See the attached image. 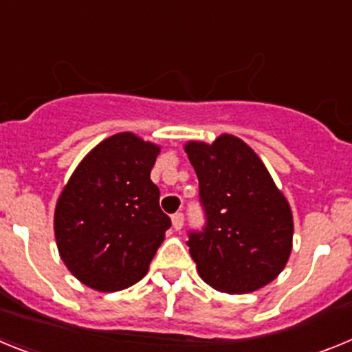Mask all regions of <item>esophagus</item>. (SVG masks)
Segmentation results:
<instances>
[{
  "mask_svg": "<svg viewBox=\"0 0 352 352\" xmlns=\"http://www.w3.org/2000/svg\"><path fill=\"white\" fill-rule=\"evenodd\" d=\"M183 222H185V217H183V213H174L173 214V227L176 229V231H179V229H182Z\"/></svg>",
  "mask_w": 352,
  "mask_h": 352,
  "instance_id": "1",
  "label": "esophagus"
}]
</instances>
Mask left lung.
Listing matches in <instances>:
<instances>
[{
    "instance_id": "left-lung-1",
    "label": "left lung",
    "mask_w": 352,
    "mask_h": 352,
    "mask_svg": "<svg viewBox=\"0 0 352 352\" xmlns=\"http://www.w3.org/2000/svg\"><path fill=\"white\" fill-rule=\"evenodd\" d=\"M206 211L203 232H192L199 276L227 294H247L280 275L292 250V211L257 153L222 133L211 144L188 141Z\"/></svg>"
}]
</instances>
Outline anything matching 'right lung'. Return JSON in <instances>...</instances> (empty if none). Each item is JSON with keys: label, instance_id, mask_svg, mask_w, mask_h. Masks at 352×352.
I'll list each match as a JSON object with an SVG mask.
<instances>
[{"label": "right lung", "instance_id": "add662e5", "mask_svg": "<svg viewBox=\"0 0 352 352\" xmlns=\"http://www.w3.org/2000/svg\"><path fill=\"white\" fill-rule=\"evenodd\" d=\"M160 146L132 132L104 139L80 160L54 210L60 257L80 284L116 292L138 284L170 219L149 173Z\"/></svg>", "mask_w": 352, "mask_h": 352}]
</instances>
